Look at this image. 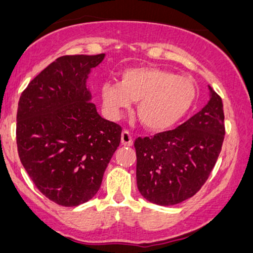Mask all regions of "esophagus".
I'll return each instance as SVG.
<instances>
[{
	"instance_id": "obj_1",
	"label": "esophagus",
	"mask_w": 253,
	"mask_h": 253,
	"mask_svg": "<svg viewBox=\"0 0 253 253\" xmlns=\"http://www.w3.org/2000/svg\"><path fill=\"white\" fill-rule=\"evenodd\" d=\"M121 141H122V144L126 146H131L133 144L131 133H130V131H127V130H124V131L122 132Z\"/></svg>"
}]
</instances>
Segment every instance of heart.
I'll return each mask as SVG.
<instances>
[{
  "label": "heart",
  "instance_id": "obj_1",
  "mask_svg": "<svg viewBox=\"0 0 253 253\" xmlns=\"http://www.w3.org/2000/svg\"><path fill=\"white\" fill-rule=\"evenodd\" d=\"M102 105L110 117H120L131 102L146 129L162 131L174 126L192 108L197 86L191 79L155 67L130 68L120 82H104L99 89Z\"/></svg>",
  "mask_w": 253,
  "mask_h": 253
}]
</instances>
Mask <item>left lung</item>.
<instances>
[{
    "label": "left lung",
    "mask_w": 253,
    "mask_h": 253,
    "mask_svg": "<svg viewBox=\"0 0 253 253\" xmlns=\"http://www.w3.org/2000/svg\"><path fill=\"white\" fill-rule=\"evenodd\" d=\"M210 101L178 127L138 137L135 145L137 188L149 202L174 205L196 195L207 182L225 135L223 102L209 86Z\"/></svg>",
    "instance_id": "left-lung-1"
}]
</instances>
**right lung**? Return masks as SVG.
Masks as SVG:
<instances>
[{
	"label": "right lung",
	"mask_w": 253,
	"mask_h": 253,
	"mask_svg": "<svg viewBox=\"0 0 253 253\" xmlns=\"http://www.w3.org/2000/svg\"><path fill=\"white\" fill-rule=\"evenodd\" d=\"M103 58L58 57L18 101V157L40 192L62 207H77L97 193L121 142V126L99 116L86 89L88 74Z\"/></svg>",
	"instance_id": "right-lung-1"
}]
</instances>
